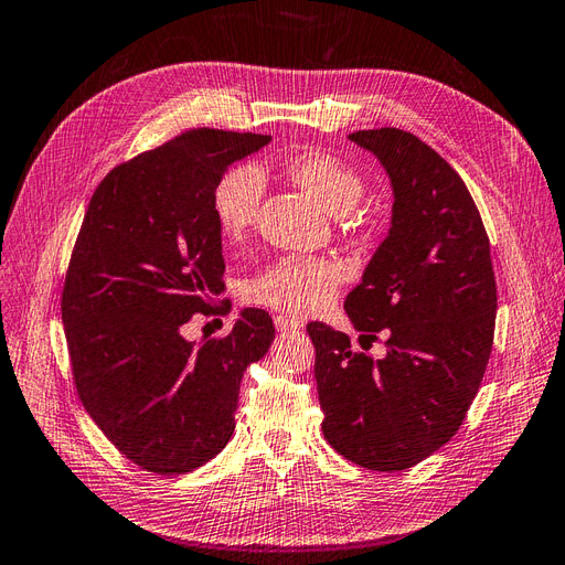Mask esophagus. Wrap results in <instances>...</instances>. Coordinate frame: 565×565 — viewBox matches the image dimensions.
<instances>
[{"mask_svg":"<svg viewBox=\"0 0 565 565\" xmlns=\"http://www.w3.org/2000/svg\"><path fill=\"white\" fill-rule=\"evenodd\" d=\"M274 327H277V331H296V329H300L302 324H300L298 319H291V317L277 315V317H274Z\"/></svg>","mask_w":565,"mask_h":565,"instance_id":"obj_1","label":"esophagus"}]
</instances>
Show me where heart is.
Here are the masks:
<instances>
[{"label":"heart","instance_id":"1","mask_svg":"<svg viewBox=\"0 0 565 565\" xmlns=\"http://www.w3.org/2000/svg\"><path fill=\"white\" fill-rule=\"evenodd\" d=\"M288 180L331 215H345L364 193L362 174L345 160L324 151H302L284 160ZM263 199V177L250 166H236L220 177L213 191V217L222 238L238 241L253 227ZM345 269L331 257H281L248 286L253 302L284 315L305 317L333 300Z\"/></svg>","mask_w":565,"mask_h":565}]
</instances>
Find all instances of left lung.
Instances as JSON below:
<instances>
[{
	"mask_svg": "<svg viewBox=\"0 0 565 565\" xmlns=\"http://www.w3.org/2000/svg\"><path fill=\"white\" fill-rule=\"evenodd\" d=\"M348 139L381 160L395 193L391 232L345 300L354 329L388 335V354L352 352L324 321L308 333L324 438L348 461L393 473L459 430L492 352L497 284L478 207L438 151L397 127Z\"/></svg>",
	"mask_w": 565,
	"mask_h": 565,
	"instance_id": "1",
	"label": "left lung"
}]
</instances>
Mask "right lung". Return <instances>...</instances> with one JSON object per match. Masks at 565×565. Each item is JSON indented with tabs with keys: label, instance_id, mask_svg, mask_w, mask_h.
<instances>
[{
	"label": "right lung",
	"instance_id": "right-lung-1",
	"mask_svg": "<svg viewBox=\"0 0 565 565\" xmlns=\"http://www.w3.org/2000/svg\"><path fill=\"white\" fill-rule=\"evenodd\" d=\"M269 135L196 127L113 168L96 186L61 294L79 402L120 455L180 476L220 455L246 369L274 341L265 310L189 343L182 327L222 294L213 191Z\"/></svg>",
	"mask_w": 565,
	"mask_h": 565
}]
</instances>
